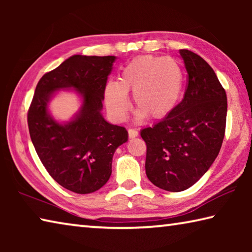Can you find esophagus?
<instances>
[{
  "instance_id": "1",
  "label": "esophagus",
  "mask_w": 252,
  "mask_h": 252,
  "mask_svg": "<svg viewBox=\"0 0 252 252\" xmlns=\"http://www.w3.org/2000/svg\"><path fill=\"white\" fill-rule=\"evenodd\" d=\"M127 133H129L130 139H133V138H135V136L139 135V132L134 130V129H129V130H127Z\"/></svg>"
}]
</instances>
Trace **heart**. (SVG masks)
Wrapping results in <instances>:
<instances>
[{"label": "heart", "instance_id": "obj_1", "mask_svg": "<svg viewBox=\"0 0 252 252\" xmlns=\"http://www.w3.org/2000/svg\"><path fill=\"white\" fill-rule=\"evenodd\" d=\"M183 89V71L173 59L142 55L123 67L119 81H110L104 90L105 105L114 120L122 121L132 93L136 118L161 119L178 104Z\"/></svg>", "mask_w": 252, "mask_h": 252}]
</instances>
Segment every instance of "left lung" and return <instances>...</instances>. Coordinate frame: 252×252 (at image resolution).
<instances>
[{
  "instance_id": "left-lung-1",
  "label": "left lung",
  "mask_w": 252,
  "mask_h": 252,
  "mask_svg": "<svg viewBox=\"0 0 252 252\" xmlns=\"http://www.w3.org/2000/svg\"><path fill=\"white\" fill-rule=\"evenodd\" d=\"M179 52L188 72L185 96L164 119L141 130L147 177L171 192L193 186L211 167L227 120V94L215 71L198 54Z\"/></svg>"
}]
</instances>
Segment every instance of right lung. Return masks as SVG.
Returning <instances> with one entry per match:
<instances>
[{
	"mask_svg": "<svg viewBox=\"0 0 252 252\" xmlns=\"http://www.w3.org/2000/svg\"><path fill=\"white\" fill-rule=\"evenodd\" d=\"M116 57L72 55L45 73L35 88L28 112L30 136L50 176L75 193H92L108 182L112 158L127 141L126 127L104 120V90ZM61 88H74L83 105L71 122L60 124L47 105Z\"/></svg>",
	"mask_w": 252,
	"mask_h": 252,
	"instance_id": "add662e5",
	"label": "right lung"
}]
</instances>
